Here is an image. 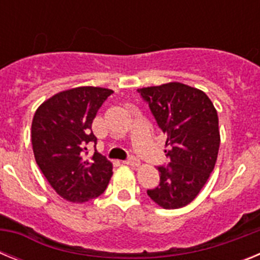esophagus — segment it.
I'll return each mask as SVG.
<instances>
[{
    "mask_svg": "<svg viewBox=\"0 0 260 260\" xmlns=\"http://www.w3.org/2000/svg\"><path fill=\"white\" fill-rule=\"evenodd\" d=\"M125 164L130 165V167H138V165H141V161L135 156H128L127 160H125Z\"/></svg>",
    "mask_w": 260,
    "mask_h": 260,
    "instance_id": "34e87169",
    "label": "esophagus"
}]
</instances>
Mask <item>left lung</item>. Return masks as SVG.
Masks as SVG:
<instances>
[{"label":"left lung","instance_id":"1","mask_svg":"<svg viewBox=\"0 0 260 260\" xmlns=\"http://www.w3.org/2000/svg\"><path fill=\"white\" fill-rule=\"evenodd\" d=\"M157 126L167 135L168 165L157 167L160 183L147 194L167 210L185 207L199 194L213 171L220 147L219 118L208 96L172 82L138 89Z\"/></svg>","mask_w":260,"mask_h":260}]
</instances>
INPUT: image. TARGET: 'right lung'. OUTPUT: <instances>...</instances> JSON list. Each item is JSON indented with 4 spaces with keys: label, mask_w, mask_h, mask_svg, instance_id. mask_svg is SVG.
<instances>
[{
    "label": "right lung",
    "mask_w": 260,
    "mask_h": 260,
    "mask_svg": "<svg viewBox=\"0 0 260 260\" xmlns=\"http://www.w3.org/2000/svg\"><path fill=\"white\" fill-rule=\"evenodd\" d=\"M113 91L102 87H77L48 99L36 110L31 127L34 155L40 171L58 195L83 203L107 189L112 162L99 152L92 121L99 108Z\"/></svg>",
    "instance_id": "add662e5"
}]
</instances>
